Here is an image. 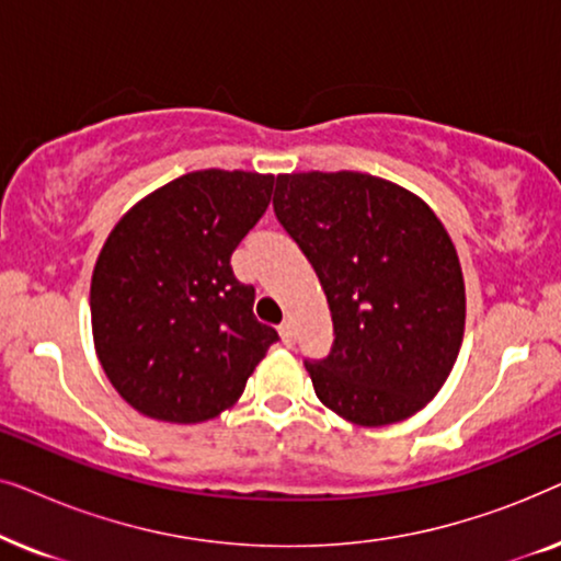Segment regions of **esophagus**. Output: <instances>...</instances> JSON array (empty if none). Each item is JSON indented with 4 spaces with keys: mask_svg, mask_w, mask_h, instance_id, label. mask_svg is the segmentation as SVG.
Instances as JSON below:
<instances>
[{
    "mask_svg": "<svg viewBox=\"0 0 561 561\" xmlns=\"http://www.w3.org/2000/svg\"><path fill=\"white\" fill-rule=\"evenodd\" d=\"M278 332H280V340H283V344H286V347H294L296 344V327H294V321H283V324L278 327Z\"/></svg>",
    "mask_w": 561,
    "mask_h": 561,
    "instance_id": "1",
    "label": "esophagus"
}]
</instances>
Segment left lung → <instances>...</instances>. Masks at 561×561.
Returning <instances> with one entry per match:
<instances>
[{
  "label": "left lung",
  "mask_w": 561,
  "mask_h": 561,
  "mask_svg": "<svg viewBox=\"0 0 561 561\" xmlns=\"http://www.w3.org/2000/svg\"><path fill=\"white\" fill-rule=\"evenodd\" d=\"M273 211L332 311V350L304 359L319 401L359 426L424 409L465 334L462 267L442 221L405 188L352 171L278 175Z\"/></svg>",
  "instance_id": "left-lung-1"
}]
</instances>
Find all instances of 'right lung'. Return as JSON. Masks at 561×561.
Segmentation results:
<instances>
[{
    "label": "right lung",
    "instance_id": "obj_1",
    "mask_svg": "<svg viewBox=\"0 0 561 561\" xmlns=\"http://www.w3.org/2000/svg\"><path fill=\"white\" fill-rule=\"evenodd\" d=\"M273 175L196 171L133 206L91 278V327L106 378L145 416L198 424L242 396L280 340L252 313L232 252L263 217Z\"/></svg>",
    "mask_w": 561,
    "mask_h": 561
}]
</instances>
